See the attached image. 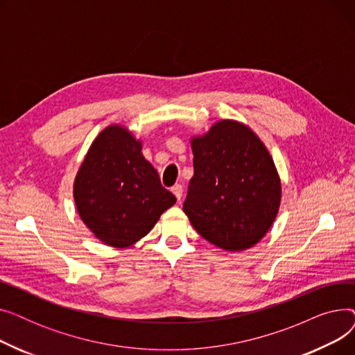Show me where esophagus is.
<instances>
[{
  "label": "esophagus",
  "instance_id": "1",
  "mask_svg": "<svg viewBox=\"0 0 355 355\" xmlns=\"http://www.w3.org/2000/svg\"><path fill=\"white\" fill-rule=\"evenodd\" d=\"M171 191H173V194L177 197V200L180 201L181 197H182V185H181V184H175L174 187L171 189Z\"/></svg>",
  "mask_w": 355,
  "mask_h": 355
}]
</instances>
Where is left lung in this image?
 I'll return each mask as SVG.
<instances>
[{
    "label": "left lung",
    "mask_w": 355,
    "mask_h": 355,
    "mask_svg": "<svg viewBox=\"0 0 355 355\" xmlns=\"http://www.w3.org/2000/svg\"><path fill=\"white\" fill-rule=\"evenodd\" d=\"M194 175L182 210L211 245L241 252L262 240L277 216L281 177L268 148L241 122L223 119L191 138Z\"/></svg>",
    "instance_id": "1"
}]
</instances>
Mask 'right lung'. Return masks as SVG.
Masks as SVG:
<instances>
[{
	"label": "right lung",
	"instance_id": "obj_1",
	"mask_svg": "<svg viewBox=\"0 0 355 355\" xmlns=\"http://www.w3.org/2000/svg\"><path fill=\"white\" fill-rule=\"evenodd\" d=\"M73 197L86 227L118 249L145 237L177 201L142 155V141L118 123L92 142L74 178Z\"/></svg>",
	"mask_w": 355,
	"mask_h": 355
}]
</instances>
